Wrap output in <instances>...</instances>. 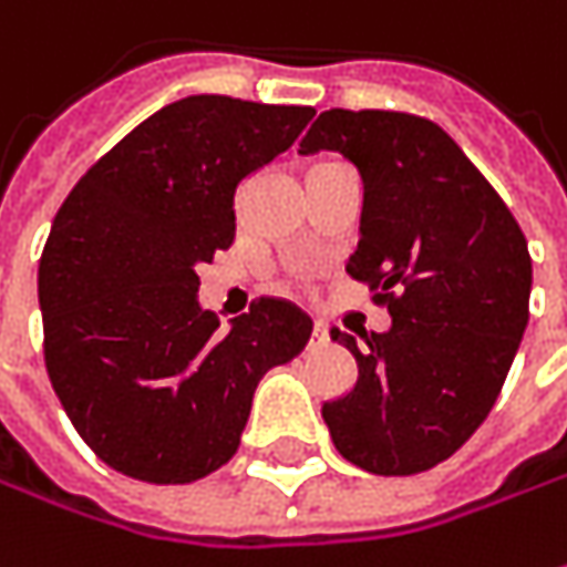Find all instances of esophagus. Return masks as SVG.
Here are the masks:
<instances>
[{
    "label": "esophagus",
    "instance_id": "1",
    "mask_svg": "<svg viewBox=\"0 0 567 567\" xmlns=\"http://www.w3.org/2000/svg\"><path fill=\"white\" fill-rule=\"evenodd\" d=\"M313 342H320V344H326L329 342V329H326V322H313Z\"/></svg>",
    "mask_w": 567,
    "mask_h": 567
}]
</instances>
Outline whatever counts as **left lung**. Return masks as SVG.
I'll return each instance as SVG.
<instances>
[{
	"label": "left lung",
	"mask_w": 567,
	"mask_h": 567,
	"mask_svg": "<svg viewBox=\"0 0 567 567\" xmlns=\"http://www.w3.org/2000/svg\"><path fill=\"white\" fill-rule=\"evenodd\" d=\"M336 150L363 178L348 276L370 285L389 332H332L354 389L322 404L342 458L411 477L452 458L493 411L530 317V254L512 209L436 122L329 109L301 153Z\"/></svg>",
	"instance_id": "obj_1"
}]
</instances>
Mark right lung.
I'll list each match as a JSON object with an SVG mask.
<instances>
[{
	"label": "right lung",
	"instance_id": "obj_1",
	"mask_svg": "<svg viewBox=\"0 0 567 567\" xmlns=\"http://www.w3.org/2000/svg\"><path fill=\"white\" fill-rule=\"evenodd\" d=\"M313 118L216 93L185 96L100 156L59 206L40 257L43 358L65 414L112 471L194 483L238 452L266 370L313 322L257 298L219 332L197 266L235 241V190Z\"/></svg>",
	"mask_w": 567,
	"mask_h": 567
}]
</instances>
